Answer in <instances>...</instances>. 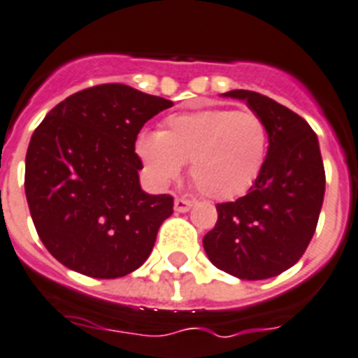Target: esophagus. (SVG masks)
I'll use <instances>...</instances> for the list:
<instances>
[{
    "instance_id": "esophagus-1",
    "label": "esophagus",
    "mask_w": 358,
    "mask_h": 358,
    "mask_svg": "<svg viewBox=\"0 0 358 358\" xmlns=\"http://www.w3.org/2000/svg\"><path fill=\"white\" fill-rule=\"evenodd\" d=\"M191 206H193V200L182 199V196H176V199H174V211H178V213H185V211H189Z\"/></svg>"
}]
</instances>
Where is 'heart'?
Wrapping results in <instances>:
<instances>
[{
  "label": "heart",
  "mask_w": 358,
  "mask_h": 358,
  "mask_svg": "<svg viewBox=\"0 0 358 358\" xmlns=\"http://www.w3.org/2000/svg\"><path fill=\"white\" fill-rule=\"evenodd\" d=\"M268 149L263 119L248 110L206 108L176 113L162 132H143L136 152L158 184H169L189 162V176L213 200L245 194L261 174Z\"/></svg>",
  "instance_id": "obj_1"
}]
</instances>
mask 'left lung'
I'll return each mask as SVG.
<instances>
[{"label":"left lung","instance_id":"left-lung-1","mask_svg":"<svg viewBox=\"0 0 358 358\" xmlns=\"http://www.w3.org/2000/svg\"><path fill=\"white\" fill-rule=\"evenodd\" d=\"M222 95L245 101L263 119L268 150L248 193L217 206V224L202 243L217 268L268 280L298 263L315 235L325 193L320 145L309 123L274 99L250 90Z\"/></svg>","mask_w":358,"mask_h":358}]
</instances>
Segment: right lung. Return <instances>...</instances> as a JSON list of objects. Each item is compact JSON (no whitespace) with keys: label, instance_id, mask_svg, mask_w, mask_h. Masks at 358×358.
<instances>
[{"label":"right lung","instance_id":"obj_1","mask_svg":"<svg viewBox=\"0 0 358 358\" xmlns=\"http://www.w3.org/2000/svg\"><path fill=\"white\" fill-rule=\"evenodd\" d=\"M173 103L124 84L69 95L34 130L25 156V196L55 259L78 274L113 280L147 261L173 215V196L139 185L136 139Z\"/></svg>","mask_w":358,"mask_h":358}]
</instances>
